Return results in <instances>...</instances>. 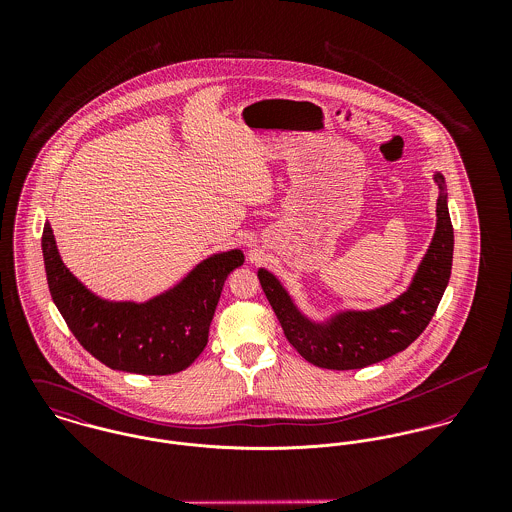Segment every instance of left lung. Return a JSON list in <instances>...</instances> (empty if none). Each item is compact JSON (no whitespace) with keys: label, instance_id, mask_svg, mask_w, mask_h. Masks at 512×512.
<instances>
[{"label":"left lung","instance_id":"left-lung-1","mask_svg":"<svg viewBox=\"0 0 512 512\" xmlns=\"http://www.w3.org/2000/svg\"><path fill=\"white\" fill-rule=\"evenodd\" d=\"M434 181L439 187L436 232L410 288L394 301L370 311H341L325 323H315L295 307L274 274L258 270L286 339L305 361L331 370L365 368L404 351L428 327L447 288L453 260L445 179L436 173Z\"/></svg>","mask_w":512,"mask_h":512}]
</instances>
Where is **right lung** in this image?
Listing matches in <instances>:
<instances>
[{
	"instance_id": "right-lung-1",
	"label": "right lung",
	"mask_w": 512,
	"mask_h": 512,
	"mask_svg": "<svg viewBox=\"0 0 512 512\" xmlns=\"http://www.w3.org/2000/svg\"><path fill=\"white\" fill-rule=\"evenodd\" d=\"M41 246L49 292L76 341L102 365L155 376L185 370L203 353L224 280L244 264L240 250L220 252L146 303L106 301L67 270L49 222Z\"/></svg>"
}]
</instances>
